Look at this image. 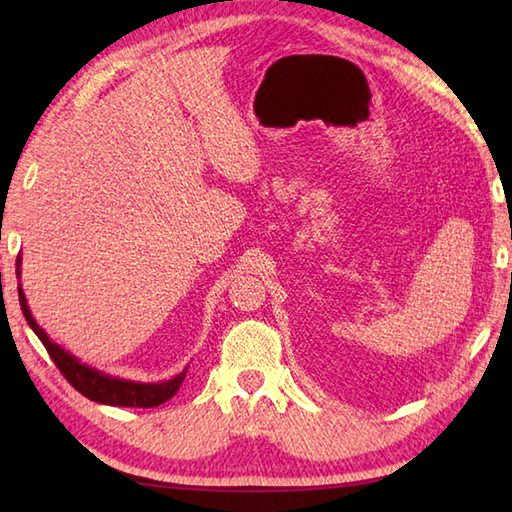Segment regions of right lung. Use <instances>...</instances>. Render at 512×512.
Wrapping results in <instances>:
<instances>
[{"label":"right lung","mask_w":512,"mask_h":512,"mask_svg":"<svg viewBox=\"0 0 512 512\" xmlns=\"http://www.w3.org/2000/svg\"><path fill=\"white\" fill-rule=\"evenodd\" d=\"M19 266H21V257H17V277L21 275ZM19 306L32 332L39 336V341L43 343V347H46L54 365L59 367V372L65 376V380H68L79 394H83L85 398H90L94 402H103V405H114V407H143V409L158 407L176 394L184 376H187L189 367L182 369V372L178 376H173L171 380H165V383H136V380H125V378L103 374L99 369L81 363L79 358H74L70 352H65L61 345L50 341V336L39 328V323L30 314L26 295L24 290H21V286H19Z\"/></svg>","instance_id":"right-lung-1"}]
</instances>
